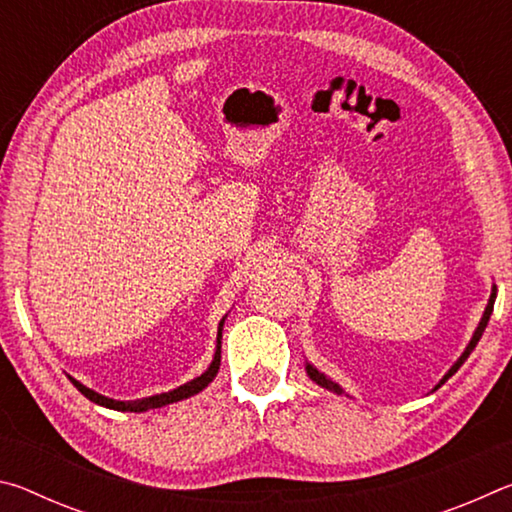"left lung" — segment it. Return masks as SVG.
<instances>
[{"label":"left lung","instance_id":"left-lung-1","mask_svg":"<svg viewBox=\"0 0 512 512\" xmlns=\"http://www.w3.org/2000/svg\"><path fill=\"white\" fill-rule=\"evenodd\" d=\"M495 298H497V287H492V293H490V300H488V307H485V311H483V318H481V323H479V327H476V332H474V336H472V341H470V345H467L465 348V352L461 354V359H458L452 368H449V372L447 375L440 379V384L438 386H443L445 381L454 375V372L463 366L465 363V359L470 357V352L476 348V343H479V339L483 336V329H485V325H488V320H490V314H492V307H495ZM307 375L316 381L318 386H323V388H329V391H334L336 395H341L343 393V388L339 386V384H334V381H329L323 372H318L314 366H311V363H307ZM436 386V388H438Z\"/></svg>","mask_w":512,"mask_h":512}]
</instances>
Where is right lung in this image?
Segmentation results:
<instances>
[{
	"label": "right lung",
	"mask_w": 512,
	"mask_h": 512,
	"mask_svg": "<svg viewBox=\"0 0 512 512\" xmlns=\"http://www.w3.org/2000/svg\"><path fill=\"white\" fill-rule=\"evenodd\" d=\"M221 327H223V320L219 323V336H216V352H214V359L210 363V368H207L201 377H196L192 381H187L185 386L176 388V391H169V393H160V395H153V397H144V400H137V402H117V400H110L106 395H99L90 391L88 386H83L81 381L72 379V384L79 388V391L88 397L90 402L99 404V406H106V409H115V411H131V413H140V411H149V409H158V406L164 404H173V402H180V400H187V397H192L196 393H201L203 388L210 384V381L216 377V372H219L221 366Z\"/></svg>",
	"instance_id": "add662e5"
}]
</instances>
